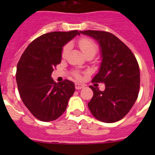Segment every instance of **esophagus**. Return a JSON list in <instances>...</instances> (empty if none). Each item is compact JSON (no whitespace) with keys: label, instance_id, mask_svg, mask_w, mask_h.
<instances>
[{"label":"esophagus","instance_id":"obj_1","mask_svg":"<svg viewBox=\"0 0 155 155\" xmlns=\"http://www.w3.org/2000/svg\"><path fill=\"white\" fill-rule=\"evenodd\" d=\"M75 87H76V90H79V89H82L84 87V85H82V84L81 83H75Z\"/></svg>","mask_w":155,"mask_h":155}]
</instances>
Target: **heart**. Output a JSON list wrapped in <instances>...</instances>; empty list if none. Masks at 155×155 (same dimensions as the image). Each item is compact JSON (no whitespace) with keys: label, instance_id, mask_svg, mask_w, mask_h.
Returning a JSON list of instances; mask_svg holds the SVG:
<instances>
[{"label":"heart","instance_id":"1","mask_svg":"<svg viewBox=\"0 0 155 155\" xmlns=\"http://www.w3.org/2000/svg\"><path fill=\"white\" fill-rule=\"evenodd\" d=\"M78 44H79V48H81V50H82V51L85 56L90 55V54H92V55L94 56V54H96L97 50V46L96 43L93 40L87 38H82L79 40ZM70 44L68 43V44H67L63 48V50H62L61 52L62 57L64 58L68 53V51H70ZM74 76L76 78H79V75L77 73H74Z\"/></svg>","mask_w":155,"mask_h":155}]
</instances>
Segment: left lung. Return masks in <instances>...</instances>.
Instances as JSON below:
<instances>
[{"instance_id": "obj_1", "label": "left lung", "mask_w": 155, "mask_h": 155, "mask_svg": "<svg viewBox=\"0 0 155 155\" xmlns=\"http://www.w3.org/2000/svg\"><path fill=\"white\" fill-rule=\"evenodd\" d=\"M97 40L102 61L92 79L105 83V90L90 87L94 95L87 104L99 121L113 123L122 119L138 97L140 73L138 62L129 48L111 33L102 31H79Z\"/></svg>"}]
</instances>
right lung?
Returning a JSON list of instances; mask_svg holds the SVG:
<instances>
[{
	"mask_svg": "<svg viewBox=\"0 0 155 155\" xmlns=\"http://www.w3.org/2000/svg\"><path fill=\"white\" fill-rule=\"evenodd\" d=\"M79 34L78 31L43 34L30 43L20 58L15 75L18 92L23 104L40 121L58 118L74 93L73 82L65 79L56 83L51 73L61 61L64 46Z\"/></svg>",
	"mask_w": 155,
	"mask_h": 155,
	"instance_id": "obj_1",
	"label": "right lung"
}]
</instances>
